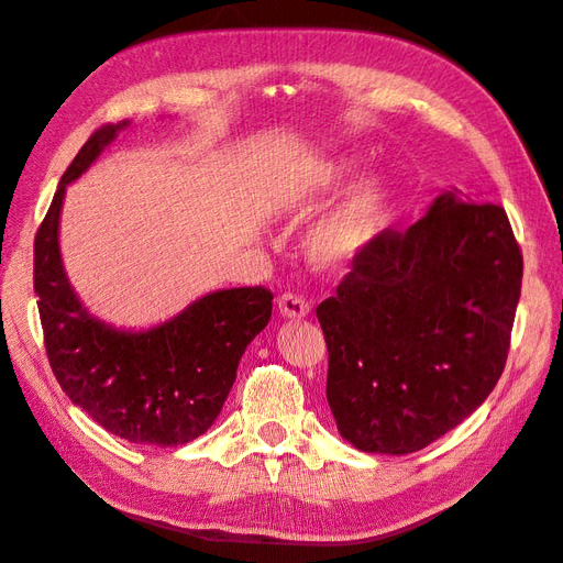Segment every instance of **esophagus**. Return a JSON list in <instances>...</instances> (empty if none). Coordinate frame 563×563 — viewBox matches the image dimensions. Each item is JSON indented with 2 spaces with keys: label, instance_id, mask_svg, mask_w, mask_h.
<instances>
[{
  "label": "esophagus",
  "instance_id": "1",
  "mask_svg": "<svg viewBox=\"0 0 563 563\" xmlns=\"http://www.w3.org/2000/svg\"><path fill=\"white\" fill-rule=\"evenodd\" d=\"M277 308H279L282 317H288V319H302L310 314V305L294 294H284L277 300Z\"/></svg>",
  "mask_w": 563,
  "mask_h": 563
}]
</instances>
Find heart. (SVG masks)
Here are the masks:
<instances>
[{"label": "heart", "instance_id": "obj_1", "mask_svg": "<svg viewBox=\"0 0 563 563\" xmlns=\"http://www.w3.org/2000/svg\"><path fill=\"white\" fill-rule=\"evenodd\" d=\"M352 174L354 164L347 159L319 164L310 174L282 180L277 185L275 203L284 211L296 209L314 190H331V187L345 183ZM389 203L391 190L387 180H364L333 213H329L314 228L308 242L310 263L323 272L350 265L383 230L389 216Z\"/></svg>", "mask_w": 563, "mask_h": 563}]
</instances>
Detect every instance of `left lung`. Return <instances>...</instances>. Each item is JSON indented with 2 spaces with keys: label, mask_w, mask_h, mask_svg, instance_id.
Returning a JSON list of instances; mask_svg holds the SVG:
<instances>
[{
  "label": "left lung",
  "mask_w": 563,
  "mask_h": 563,
  "mask_svg": "<svg viewBox=\"0 0 563 563\" xmlns=\"http://www.w3.org/2000/svg\"><path fill=\"white\" fill-rule=\"evenodd\" d=\"M521 275L498 203L444 190L406 232L383 230L317 308L340 437L404 455L470 418L505 368Z\"/></svg>",
  "instance_id": "obj_1"
}]
</instances>
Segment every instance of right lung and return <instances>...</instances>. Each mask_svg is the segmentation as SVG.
<instances>
[{
	"mask_svg": "<svg viewBox=\"0 0 563 563\" xmlns=\"http://www.w3.org/2000/svg\"><path fill=\"white\" fill-rule=\"evenodd\" d=\"M129 126L98 129L63 174L35 236L37 308L51 371L75 406L131 444L183 446L218 418L244 350L272 317V294L263 286L220 288L141 331L89 312L63 265L60 209L67 185Z\"/></svg>",
	"mask_w": 563,
	"mask_h": 563,
	"instance_id": "1",
	"label": "right lung"
}]
</instances>
